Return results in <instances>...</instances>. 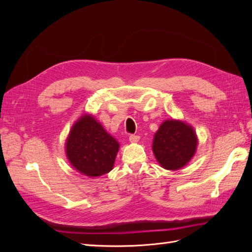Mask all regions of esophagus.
Listing matches in <instances>:
<instances>
[{
  "label": "esophagus",
  "mask_w": 252,
  "mask_h": 252,
  "mask_svg": "<svg viewBox=\"0 0 252 252\" xmlns=\"http://www.w3.org/2000/svg\"><path fill=\"white\" fill-rule=\"evenodd\" d=\"M140 140L139 135H130L129 136V142L130 143H138Z\"/></svg>",
  "instance_id": "obj_1"
}]
</instances>
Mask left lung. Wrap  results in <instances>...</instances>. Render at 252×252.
Wrapping results in <instances>:
<instances>
[{
	"label": "left lung",
	"instance_id": "8db88e82",
	"mask_svg": "<svg viewBox=\"0 0 252 252\" xmlns=\"http://www.w3.org/2000/svg\"><path fill=\"white\" fill-rule=\"evenodd\" d=\"M197 144L193 127L184 121L168 119L154 135L152 151L158 163L167 170H180L194 157Z\"/></svg>",
	"mask_w": 252,
	"mask_h": 252
}]
</instances>
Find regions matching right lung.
Returning <instances> with one entry per match:
<instances>
[{"label": "right lung", "instance_id": "add662e5", "mask_svg": "<svg viewBox=\"0 0 252 252\" xmlns=\"http://www.w3.org/2000/svg\"><path fill=\"white\" fill-rule=\"evenodd\" d=\"M119 148V142L90 113H84L74 122L65 142L70 165L89 178L111 171Z\"/></svg>", "mask_w": 252, "mask_h": 252}]
</instances>
